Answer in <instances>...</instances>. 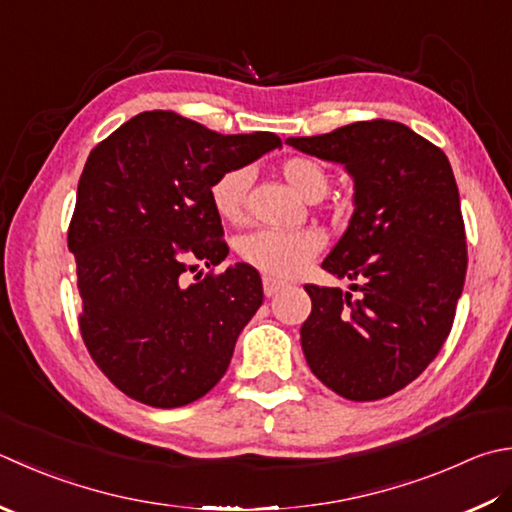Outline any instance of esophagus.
Masks as SVG:
<instances>
[{
    "label": "esophagus",
    "instance_id": "34e87169",
    "mask_svg": "<svg viewBox=\"0 0 512 512\" xmlns=\"http://www.w3.org/2000/svg\"><path fill=\"white\" fill-rule=\"evenodd\" d=\"M283 287H285V283L276 281V278H269V276L263 278V292H265V296H274V294L281 292Z\"/></svg>",
    "mask_w": 512,
    "mask_h": 512
}]
</instances>
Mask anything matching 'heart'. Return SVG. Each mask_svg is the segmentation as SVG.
<instances>
[{
	"label": "heart",
	"mask_w": 512,
	"mask_h": 512,
	"mask_svg": "<svg viewBox=\"0 0 512 512\" xmlns=\"http://www.w3.org/2000/svg\"><path fill=\"white\" fill-rule=\"evenodd\" d=\"M281 176L289 187L307 200H316L327 189V171L321 162L310 156H292L281 162ZM252 173L247 167H234L214 180L209 189L211 207L220 220L229 225H243L247 220V189ZM325 236L314 227L283 231L258 229L240 238L238 254L247 265L274 278H289L301 272L310 260L321 252Z\"/></svg>",
	"instance_id": "b5f03b06"
}]
</instances>
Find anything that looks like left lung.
Listing matches in <instances>:
<instances>
[{
  "instance_id": "8db88e82",
  "label": "left lung",
  "mask_w": 512,
  "mask_h": 512,
  "mask_svg": "<svg viewBox=\"0 0 512 512\" xmlns=\"http://www.w3.org/2000/svg\"><path fill=\"white\" fill-rule=\"evenodd\" d=\"M289 147L345 165L354 214L323 269L350 281L305 285L312 312L301 327L310 370L350 401L399 392L435 361L455 321L468 249L459 189L435 144L392 120L354 122Z\"/></svg>"
}]
</instances>
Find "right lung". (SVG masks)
<instances>
[{"instance_id": "right-lung-1", "label": "right lung", "mask_w": 512, "mask_h": 512, "mask_svg": "<svg viewBox=\"0 0 512 512\" xmlns=\"http://www.w3.org/2000/svg\"><path fill=\"white\" fill-rule=\"evenodd\" d=\"M281 147L269 131L223 136L173 111H144L86 158L69 225L80 332L115 388L180 408L223 379L238 334L263 303L252 265L229 254L209 189L227 169Z\"/></svg>"}]
</instances>
